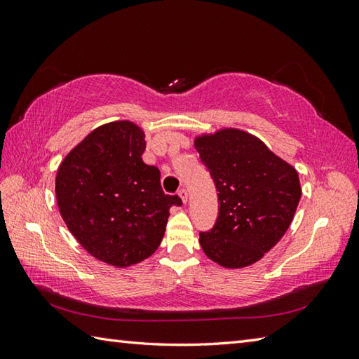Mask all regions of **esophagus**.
Here are the masks:
<instances>
[{
  "mask_svg": "<svg viewBox=\"0 0 359 359\" xmlns=\"http://www.w3.org/2000/svg\"><path fill=\"white\" fill-rule=\"evenodd\" d=\"M179 197L182 199V202L187 203V201H188V193H187V189H185V188H182V189H180V191H179Z\"/></svg>",
  "mask_w": 359,
  "mask_h": 359,
  "instance_id": "34e87169",
  "label": "esophagus"
}]
</instances>
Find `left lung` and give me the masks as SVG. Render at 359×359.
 <instances>
[{
    "mask_svg": "<svg viewBox=\"0 0 359 359\" xmlns=\"http://www.w3.org/2000/svg\"><path fill=\"white\" fill-rule=\"evenodd\" d=\"M219 196V216L201 247L212 262L243 269L261 261L288 230L301 201L299 175L256 135L224 128L194 139Z\"/></svg>",
    "mask_w": 359,
    "mask_h": 359,
    "instance_id": "left-lung-1",
    "label": "left lung"
}]
</instances>
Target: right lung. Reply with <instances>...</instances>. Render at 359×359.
Instances as JSON below:
<instances>
[{
  "instance_id": "right-lung-1",
  "label": "right lung",
  "mask_w": 359,
  "mask_h": 359,
  "mask_svg": "<svg viewBox=\"0 0 359 359\" xmlns=\"http://www.w3.org/2000/svg\"><path fill=\"white\" fill-rule=\"evenodd\" d=\"M143 129L116 120L90 131L67 152L55 177L60 215L90 256L117 269L149 257L163 239L172 205L158 168L147 165Z\"/></svg>"
}]
</instances>
